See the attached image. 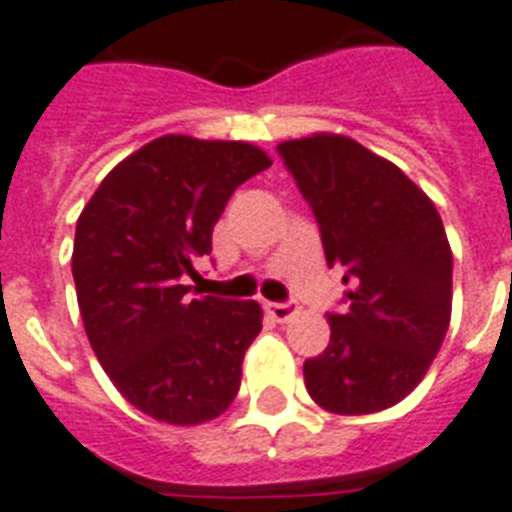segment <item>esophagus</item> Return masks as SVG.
Wrapping results in <instances>:
<instances>
[{"mask_svg":"<svg viewBox=\"0 0 512 512\" xmlns=\"http://www.w3.org/2000/svg\"><path fill=\"white\" fill-rule=\"evenodd\" d=\"M265 310H268V313L273 315L278 323H286L289 318H294V315H297L299 307H297V302H268V305H265Z\"/></svg>","mask_w":512,"mask_h":512,"instance_id":"1","label":"esophagus"}]
</instances>
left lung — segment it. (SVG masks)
Returning <instances> with one entry per match:
<instances>
[{"label": "left lung", "instance_id": "obj_1", "mask_svg": "<svg viewBox=\"0 0 512 512\" xmlns=\"http://www.w3.org/2000/svg\"><path fill=\"white\" fill-rule=\"evenodd\" d=\"M321 231L328 268H342L344 313L305 360V384L331 413L397 405L421 384L450 326L452 252L434 202L397 165L347 136L276 147Z\"/></svg>", "mask_w": 512, "mask_h": 512}]
</instances>
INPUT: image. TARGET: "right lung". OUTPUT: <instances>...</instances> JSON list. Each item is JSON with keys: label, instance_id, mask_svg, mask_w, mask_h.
Returning a JSON list of instances; mask_svg holds the SVG:
<instances>
[{"label": "right lung", "instance_id": "right-lung-1", "mask_svg": "<svg viewBox=\"0 0 512 512\" xmlns=\"http://www.w3.org/2000/svg\"><path fill=\"white\" fill-rule=\"evenodd\" d=\"M265 168L268 155L244 141L162 136L115 165L78 218L73 281L91 350L157 421H213L239 392L263 310L255 299H191L186 276L213 252L236 186Z\"/></svg>", "mask_w": 512, "mask_h": 512}]
</instances>
